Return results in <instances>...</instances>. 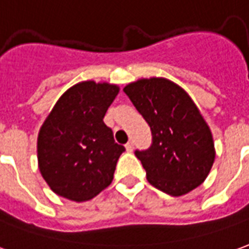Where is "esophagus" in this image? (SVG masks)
Instances as JSON below:
<instances>
[{
    "label": "esophagus",
    "mask_w": 249,
    "mask_h": 249,
    "mask_svg": "<svg viewBox=\"0 0 249 249\" xmlns=\"http://www.w3.org/2000/svg\"><path fill=\"white\" fill-rule=\"evenodd\" d=\"M133 149H134V143H133V141H128L126 143V150L127 152H133Z\"/></svg>",
    "instance_id": "34e87169"
}]
</instances>
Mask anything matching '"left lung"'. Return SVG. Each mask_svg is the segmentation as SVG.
<instances>
[{
    "mask_svg": "<svg viewBox=\"0 0 249 249\" xmlns=\"http://www.w3.org/2000/svg\"><path fill=\"white\" fill-rule=\"evenodd\" d=\"M123 90L152 131L150 146L134 152L147 181L172 196L200 186L215 152L210 128L191 97L174 82L154 77Z\"/></svg>",
    "mask_w": 249,
    "mask_h": 249,
    "instance_id": "left-lung-1",
    "label": "left lung"
}]
</instances>
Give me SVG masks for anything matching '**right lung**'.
<instances>
[{
  "mask_svg": "<svg viewBox=\"0 0 249 249\" xmlns=\"http://www.w3.org/2000/svg\"><path fill=\"white\" fill-rule=\"evenodd\" d=\"M119 88L93 81L68 89L43 123L37 161L43 179L63 198L82 202L111 184L126 149L103 118Z\"/></svg>",
  "mask_w": 249,
  "mask_h": 249,
  "instance_id": "obj_1",
  "label": "right lung"
}]
</instances>
